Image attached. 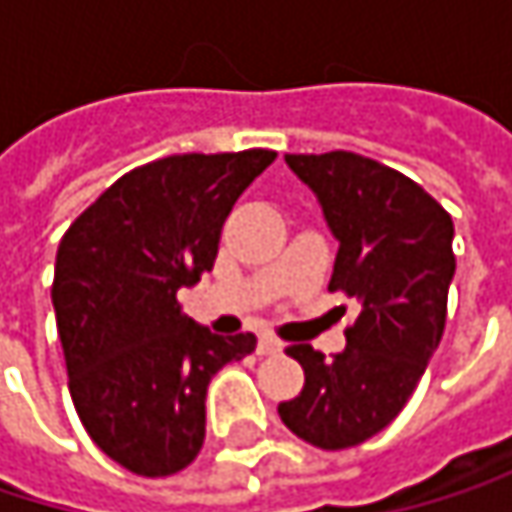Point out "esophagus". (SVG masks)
<instances>
[{
	"label": "esophagus",
	"mask_w": 512,
	"mask_h": 512,
	"mask_svg": "<svg viewBox=\"0 0 512 512\" xmlns=\"http://www.w3.org/2000/svg\"><path fill=\"white\" fill-rule=\"evenodd\" d=\"M257 353H260V356H275V353H281V341H275L272 335H260Z\"/></svg>",
	"instance_id": "esophagus-1"
}]
</instances>
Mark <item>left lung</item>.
Returning a JSON list of instances; mask_svg holds the SVG:
<instances>
[{"mask_svg":"<svg viewBox=\"0 0 512 512\" xmlns=\"http://www.w3.org/2000/svg\"><path fill=\"white\" fill-rule=\"evenodd\" d=\"M290 171L317 195L338 240L329 290L358 302L347 350L287 347L305 370L293 400L278 403L290 433L344 451L385 430L439 350L454 281V222L406 174L350 151L287 154Z\"/></svg>","mask_w":512,"mask_h":512,"instance_id":"8db88e82","label":"left lung"}]
</instances>
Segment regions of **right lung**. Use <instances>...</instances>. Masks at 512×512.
<instances>
[{
  "label": "right lung",
  "mask_w": 512,
  "mask_h": 512,
  "mask_svg": "<svg viewBox=\"0 0 512 512\" xmlns=\"http://www.w3.org/2000/svg\"><path fill=\"white\" fill-rule=\"evenodd\" d=\"M275 151L177 154L115 180L61 237L55 326L76 415L133 474L165 477L198 457L207 385L257 347L213 335L177 290L213 269L222 225Z\"/></svg>",
  "instance_id": "add662e5"
}]
</instances>
